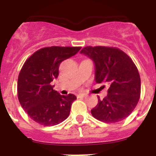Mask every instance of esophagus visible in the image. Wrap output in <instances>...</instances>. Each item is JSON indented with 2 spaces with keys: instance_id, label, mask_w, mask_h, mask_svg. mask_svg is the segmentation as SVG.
Here are the masks:
<instances>
[{
  "instance_id": "esophagus-1",
  "label": "esophagus",
  "mask_w": 156,
  "mask_h": 156,
  "mask_svg": "<svg viewBox=\"0 0 156 156\" xmlns=\"http://www.w3.org/2000/svg\"><path fill=\"white\" fill-rule=\"evenodd\" d=\"M77 97L79 98H85L86 97V94H80L77 95Z\"/></svg>"
}]
</instances>
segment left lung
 Listing matches in <instances>:
<instances>
[{"mask_svg":"<svg viewBox=\"0 0 156 156\" xmlns=\"http://www.w3.org/2000/svg\"><path fill=\"white\" fill-rule=\"evenodd\" d=\"M80 53L93 61L95 82L109 85L107 96L98 99L91 109L92 115L108 123L126 119L140 95V75L132 59L122 51L109 47H85Z\"/></svg>","mask_w":156,"mask_h":156,"instance_id":"8db88e82","label":"left lung"}]
</instances>
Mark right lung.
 <instances>
[{
  "instance_id": "obj_1",
  "label": "right lung",
  "mask_w": 156,
  "mask_h": 156,
  "mask_svg": "<svg viewBox=\"0 0 156 156\" xmlns=\"http://www.w3.org/2000/svg\"><path fill=\"white\" fill-rule=\"evenodd\" d=\"M80 47H48L40 49L25 62L18 79V98L29 116L44 126L63 122L70 113L74 94L61 95L51 82L58 76L59 65L75 55Z\"/></svg>"
}]
</instances>
